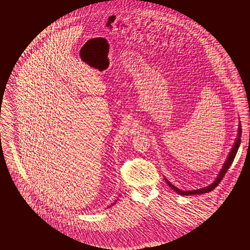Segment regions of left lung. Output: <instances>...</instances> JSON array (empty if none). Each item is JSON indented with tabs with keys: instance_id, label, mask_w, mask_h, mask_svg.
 Instances as JSON below:
<instances>
[{
	"instance_id": "1",
	"label": "left lung",
	"mask_w": 250,
	"mask_h": 250,
	"mask_svg": "<svg viewBox=\"0 0 250 250\" xmlns=\"http://www.w3.org/2000/svg\"><path fill=\"white\" fill-rule=\"evenodd\" d=\"M241 134H242V129H241V125H240V122L238 124V130H237V136L235 138V143L233 145V147L231 148V151L229 152L228 156H227V159L224 163V165L222 167V169L219 171V174L217 175L216 179L214 180V182L211 183L210 185L204 187V188H201V189H193V190H187V191H184L182 189H178L176 186L172 185L170 182H168L165 178V181H166L167 185L173 189L174 191H176L177 193H179L180 195H195V194H202V193H206V192H209L212 189H214L215 187H217V185L219 184L220 182L222 181V179L224 178L225 174L227 173L228 168L231 166L232 162L234 161L235 159V155H236V152L238 150V147L240 146V142H241Z\"/></svg>"
}]
</instances>
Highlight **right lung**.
<instances>
[{
    "label": "right lung",
    "instance_id": "right-lung-1",
    "mask_svg": "<svg viewBox=\"0 0 250 250\" xmlns=\"http://www.w3.org/2000/svg\"><path fill=\"white\" fill-rule=\"evenodd\" d=\"M116 202H117V201H115V202H114V204H113V205H115V204H116ZM112 205H110V207H111V206H112Z\"/></svg>",
    "mask_w": 250,
    "mask_h": 250
}]
</instances>
